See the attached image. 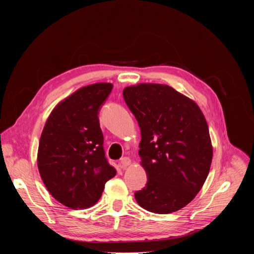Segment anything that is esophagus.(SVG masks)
Returning a JSON list of instances; mask_svg holds the SVG:
<instances>
[{
  "instance_id": "34e87169",
  "label": "esophagus",
  "mask_w": 254,
  "mask_h": 254,
  "mask_svg": "<svg viewBox=\"0 0 254 254\" xmlns=\"http://www.w3.org/2000/svg\"><path fill=\"white\" fill-rule=\"evenodd\" d=\"M120 163L122 164V166L127 167V166H129L130 164H131V160H130V159H129V158H127V157H124V158H122V159H121Z\"/></svg>"
}]
</instances>
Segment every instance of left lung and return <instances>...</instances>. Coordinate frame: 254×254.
Returning <instances> with one entry per match:
<instances>
[{
    "label": "left lung",
    "mask_w": 254,
    "mask_h": 254,
    "mask_svg": "<svg viewBox=\"0 0 254 254\" xmlns=\"http://www.w3.org/2000/svg\"><path fill=\"white\" fill-rule=\"evenodd\" d=\"M141 129L139 155L147 184L136 202L156 214H170L190 203L210 172L213 147L198 105L174 88L139 83L123 91Z\"/></svg>",
    "instance_id": "left-lung-1"
}]
</instances>
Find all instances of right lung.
I'll return each instance as SVG.
<instances>
[{"mask_svg":"<svg viewBox=\"0 0 254 254\" xmlns=\"http://www.w3.org/2000/svg\"><path fill=\"white\" fill-rule=\"evenodd\" d=\"M113 86L82 87L51 112L38 148V170L50 194L71 209H87L117 175L105 157L98 112Z\"/></svg>","mask_w":254,"mask_h":254,"instance_id":"add662e5","label":"right lung"}]
</instances>
